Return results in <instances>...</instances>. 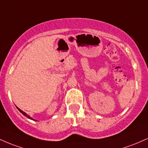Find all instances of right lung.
I'll list each match as a JSON object with an SVG mask.
<instances>
[{
	"label": "right lung",
	"instance_id": "right-lung-1",
	"mask_svg": "<svg viewBox=\"0 0 148 148\" xmlns=\"http://www.w3.org/2000/svg\"><path fill=\"white\" fill-rule=\"evenodd\" d=\"M16 108H17V109H18V110H19V112H21V113H22L23 114H24V116H26V117H28V118H29V119H32V120H35V119H33V118H31V117H30V116H29V115H28V114H26V112H23V111H22V110H20V109H19V108H18V107H16Z\"/></svg>",
	"mask_w": 148,
	"mask_h": 148
}]
</instances>
